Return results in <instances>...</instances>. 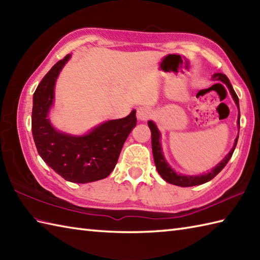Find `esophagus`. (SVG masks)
<instances>
[{
    "label": "esophagus",
    "mask_w": 260,
    "mask_h": 260,
    "mask_svg": "<svg viewBox=\"0 0 260 260\" xmlns=\"http://www.w3.org/2000/svg\"><path fill=\"white\" fill-rule=\"evenodd\" d=\"M136 116H137V119H139V120H144L145 121V120L151 118L152 110L150 108H147V107H140L139 109H137Z\"/></svg>",
    "instance_id": "34e87169"
}]
</instances>
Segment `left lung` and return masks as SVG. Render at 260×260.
I'll return each mask as SVG.
<instances>
[{"mask_svg": "<svg viewBox=\"0 0 260 260\" xmlns=\"http://www.w3.org/2000/svg\"><path fill=\"white\" fill-rule=\"evenodd\" d=\"M213 80H220L222 81L223 84L228 87V89L231 93V96H233L234 101L237 105V107L239 109V99L238 96H237V93L235 92L233 86H231L230 81L228 79V77L223 75V74H214L213 75ZM239 119H240V112L238 115V127L240 128V124H239ZM148 127H150L151 129V133H152V151H153V156H154V162H155V167L158 174L162 176V179L165 180L168 182V183L171 184H174V185H179V186H194V185H200L206 183V182H209L210 180H212L215 175H217L220 171H221L227 163L229 162V159L231 158L234 154V151L236 148L237 145V142H238V137L239 135L237 136V139L235 140V144L234 147L231 148V151L228 153V155L225 156L221 162H220L217 167L214 169H212L210 172L206 173V174H201V175H182V174H178L176 172H174V170L171 169L170 165L168 164L167 159L164 158V155L162 153V146H161V143H159V139H161V133H159V131L157 129L156 125L153 123L152 120H148Z\"/></svg>", "mask_w": 260, "mask_h": 260, "instance_id": "obj_1", "label": "left lung"}]
</instances>
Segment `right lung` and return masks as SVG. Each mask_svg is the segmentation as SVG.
<instances>
[{
    "instance_id": "obj_1",
    "label": "right lung",
    "mask_w": 260,
    "mask_h": 260,
    "mask_svg": "<svg viewBox=\"0 0 260 260\" xmlns=\"http://www.w3.org/2000/svg\"><path fill=\"white\" fill-rule=\"evenodd\" d=\"M70 57L59 60L33 93L32 135L39 155L54 172L69 182L88 183L107 178L115 169L127 136L136 126V110L124 118L105 121L82 136L54 129L48 114L56 80Z\"/></svg>"
}]
</instances>
